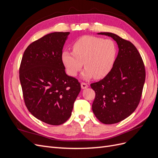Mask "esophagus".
<instances>
[{"label": "esophagus", "mask_w": 158, "mask_h": 158, "mask_svg": "<svg viewBox=\"0 0 158 158\" xmlns=\"http://www.w3.org/2000/svg\"><path fill=\"white\" fill-rule=\"evenodd\" d=\"M81 87H82V89H85L88 88V84L85 83V82H82L81 83Z\"/></svg>", "instance_id": "1"}]
</instances>
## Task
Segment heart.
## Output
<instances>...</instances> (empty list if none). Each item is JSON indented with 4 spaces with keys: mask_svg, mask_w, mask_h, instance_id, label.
Segmentation results:
<instances>
[{
    "mask_svg": "<svg viewBox=\"0 0 158 158\" xmlns=\"http://www.w3.org/2000/svg\"><path fill=\"white\" fill-rule=\"evenodd\" d=\"M73 49V52H62V61L71 76H77L84 64L85 68L82 77L85 80L107 76L112 70L117 56V46L114 41L92 35L79 38L74 43Z\"/></svg>",
    "mask_w": 158,
    "mask_h": 158,
    "instance_id": "b5f03b06",
    "label": "heart"
}]
</instances>
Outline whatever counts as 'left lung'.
<instances>
[{
    "mask_svg": "<svg viewBox=\"0 0 158 158\" xmlns=\"http://www.w3.org/2000/svg\"><path fill=\"white\" fill-rule=\"evenodd\" d=\"M112 37L118 47L116 61L103 79L91 84L95 97L92 111L106 125L117 123L135 111L140 103L146 78L142 57L136 47L114 33H98Z\"/></svg>",
    "mask_w": 158,
    "mask_h": 158,
    "instance_id": "8db88e82",
    "label": "left lung"
}]
</instances>
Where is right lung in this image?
<instances>
[{
  "label": "right lung",
  "instance_id": "right-lung-1",
  "mask_svg": "<svg viewBox=\"0 0 158 158\" xmlns=\"http://www.w3.org/2000/svg\"><path fill=\"white\" fill-rule=\"evenodd\" d=\"M70 32L49 33L28 46L22 59L20 80L26 106L33 116L51 125L70 118L81 86L68 76L62 52Z\"/></svg>",
  "mask_w": 158,
  "mask_h": 158
}]
</instances>
